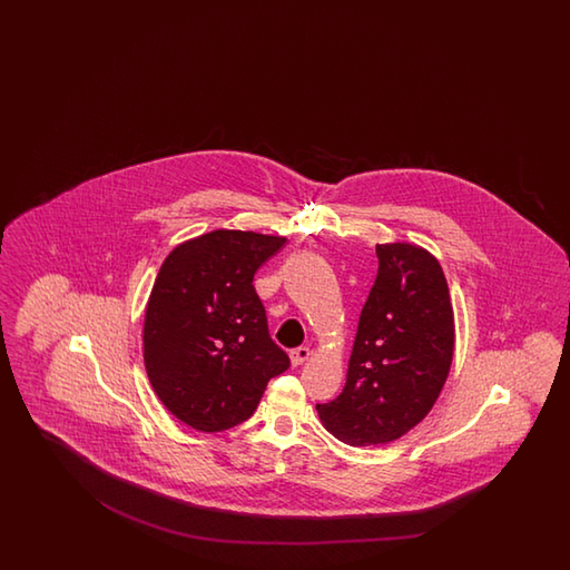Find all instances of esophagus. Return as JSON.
Masks as SVG:
<instances>
[{"mask_svg":"<svg viewBox=\"0 0 570 570\" xmlns=\"http://www.w3.org/2000/svg\"><path fill=\"white\" fill-rule=\"evenodd\" d=\"M309 356H312V351L307 346H299V348L291 351V363L297 366V364L305 363Z\"/></svg>","mask_w":570,"mask_h":570,"instance_id":"34e87169","label":"esophagus"}]
</instances>
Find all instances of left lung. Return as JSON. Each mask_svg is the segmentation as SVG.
Returning <instances> with one entry per match:
<instances>
[{
	"label": "left lung",
	"instance_id": "left-lung-1",
	"mask_svg": "<svg viewBox=\"0 0 570 570\" xmlns=\"http://www.w3.org/2000/svg\"><path fill=\"white\" fill-rule=\"evenodd\" d=\"M346 385L317 403L322 424L351 446L387 444L434 407L454 354L449 283L434 256L410 243L376 244Z\"/></svg>",
	"mask_w": 570,
	"mask_h": 570
}]
</instances>
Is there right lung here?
<instances>
[{
	"mask_svg": "<svg viewBox=\"0 0 570 570\" xmlns=\"http://www.w3.org/2000/svg\"><path fill=\"white\" fill-rule=\"evenodd\" d=\"M285 243L214 230L165 258L146 305L145 366L158 400L183 424L199 432L243 424L268 381L289 368L253 285Z\"/></svg>",
	"mask_w": 570,
	"mask_h": 570,
	"instance_id": "1",
	"label": "right lung"
}]
</instances>
